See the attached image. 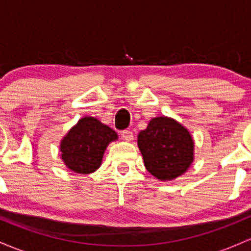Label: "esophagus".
I'll return each mask as SVG.
<instances>
[{
    "instance_id": "esophagus-1",
    "label": "esophagus",
    "mask_w": 251,
    "mask_h": 251,
    "mask_svg": "<svg viewBox=\"0 0 251 251\" xmlns=\"http://www.w3.org/2000/svg\"><path fill=\"white\" fill-rule=\"evenodd\" d=\"M121 137H122V140L126 141V142H131V141L134 140V134L133 131L130 130H125L121 134Z\"/></svg>"
}]
</instances>
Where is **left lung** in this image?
<instances>
[{"label": "left lung", "mask_w": 251, "mask_h": 251, "mask_svg": "<svg viewBox=\"0 0 251 251\" xmlns=\"http://www.w3.org/2000/svg\"><path fill=\"white\" fill-rule=\"evenodd\" d=\"M137 146L147 171L160 181L179 178L194 160L192 135L172 117L151 118L147 128L137 135Z\"/></svg>", "instance_id": "1"}]
</instances>
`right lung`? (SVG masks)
<instances>
[{
  "label": "right lung",
  "instance_id": "1",
  "mask_svg": "<svg viewBox=\"0 0 251 251\" xmlns=\"http://www.w3.org/2000/svg\"><path fill=\"white\" fill-rule=\"evenodd\" d=\"M118 140L110 126L96 117L84 116L61 139L60 157L70 171L78 174L94 173L100 167L109 143Z\"/></svg>",
  "mask_w": 251,
  "mask_h": 251
}]
</instances>
